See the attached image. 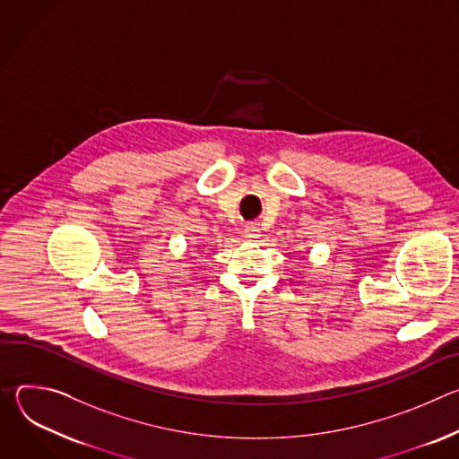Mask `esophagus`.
Wrapping results in <instances>:
<instances>
[{
    "mask_svg": "<svg viewBox=\"0 0 459 459\" xmlns=\"http://www.w3.org/2000/svg\"><path fill=\"white\" fill-rule=\"evenodd\" d=\"M257 232H259V230H257L255 225H247V227H245V236H247V238H257V236H259Z\"/></svg>",
    "mask_w": 459,
    "mask_h": 459,
    "instance_id": "1",
    "label": "esophagus"
}]
</instances>
